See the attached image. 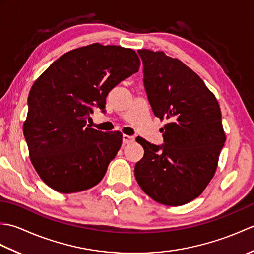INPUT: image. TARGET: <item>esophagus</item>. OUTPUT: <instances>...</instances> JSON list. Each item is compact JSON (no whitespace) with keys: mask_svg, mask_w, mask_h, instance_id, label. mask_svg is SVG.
Instances as JSON below:
<instances>
[{"mask_svg":"<svg viewBox=\"0 0 254 254\" xmlns=\"http://www.w3.org/2000/svg\"><path fill=\"white\" fill-rule=\"evenodd\" d=\"M122 141H123V144H130L135 141V137L131 135H127V134H123Z\"/></svg>","mask_w":254,"mask_h":254,"instance_id":"1","label":"esophagus"}]
</instances>
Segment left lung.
Here are the masks:
<instances>
[{"mask_svg":"<svg viewBox=\"0 0 254 254\" xmlns=\"http://www.w3.org/2000/svg\"><path fill=\"white\" fill-rule=\"evenodd\" d=\"M138 55L150 107L167 123L161 146L136 138L144 156L134 175L154 201L179 206L201 195L216 172L226 142L222 113L216 97L185 63L163 51Z\"/></svg>","mask_w":254,"mask_h":254,"instance_id":"1","label":"left lung"}]
</instances>
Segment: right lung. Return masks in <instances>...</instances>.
Returning <instances> with one entry per match:
<instances>
[{"instance_id":"add662e5","label":"right lung","mask_w":254,"mask_h":254,"mask_svg":"<svg viewBox=\"0 0 254 254\" xmlns=\"http://www.w3.org/2000/svg\"><path fill=\"white\" fill-rule=\"evenodd\" d=\"M139 65L133 49L93 44L66 52L36 79L23 131L31 164L48 187L75 193L102 180L122 134L86 123L93 107L105 109L108 93Z\"/></svg>"}]
</instances>
